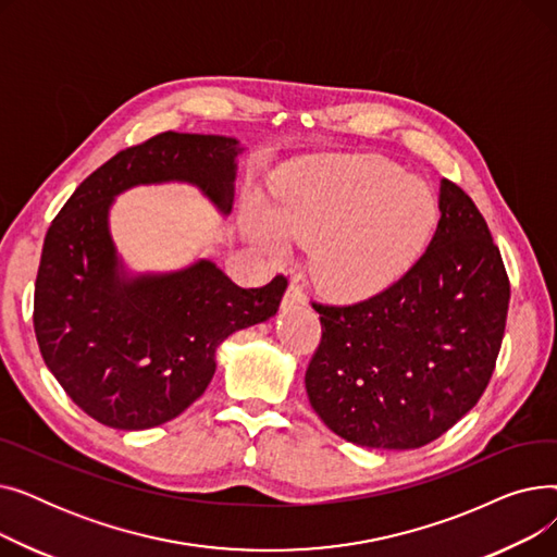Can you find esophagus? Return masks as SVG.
Segmentation results:
<instances>
[{"instance_id":"34e87169","label":"esophagus","mask_w":557,"mask_h":557,"mask_svg":"<svg viewBox=\"0 0 557 557\" xmlns=\"http://www.w3.org/2000/svg\"><path fill=\"white\" fill-rule=\"evenodd\" d=\"M305 282H302V277L300 275H294L288 280V288H286V294H284V305H305L307 302V298H305Z\"/></svg>"}]
</instances>
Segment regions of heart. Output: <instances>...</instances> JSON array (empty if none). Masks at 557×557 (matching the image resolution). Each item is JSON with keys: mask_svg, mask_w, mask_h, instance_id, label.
Listing matches in <instances>:
<instances>
[{"mask_svg": "<svg viewBox=\"0 0 557 557\" xmlns=\"http://www.w3.org/2000/svg\"><path fill=\"white\" fill-rule=\"evenodd\" d=\"M437 216V196L424 178L372 156L288 171L269 210L257 196L244 202V227L259 250L284 257L288 239L313 244L318 284L349 300L382 294L411 271Z\"/></svg>", "mask_w": 557, "mask_h": 557, "instance_id": "heart-1", "label": "heart"}]
</instances>
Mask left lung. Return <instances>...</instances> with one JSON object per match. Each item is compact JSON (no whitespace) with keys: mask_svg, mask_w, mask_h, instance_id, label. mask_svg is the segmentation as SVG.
<instances>
[{"mask_svg":"<svg viewBox=\"0 0 557 557\" xmlns=\"http://www.w3.org/2000/svg\"><path fill=\"white\" fill-rule=\"evenodd\" d=\"M441 221L397 284L352 307H323L305 386L318 418L370 449H418L481 399L502 349L510 282L485 219L441 181Z\"/></svg>","mask_w":557,"mask_h":557,"instance_id":"left-lung-1","label":"left lung"}]
</instances>
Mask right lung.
<instances>
[{
	"label": "right lung",
	"instance_id": "add662e5",
	"mask_svg": "<svg viewBox=\"0 0 557 557\" xmlns=\"http://www.w3.org/2000/svg\"><path fill=\"white\" fill-rule=\"evenodd\" d=\"M244 151L237 137L156 135L87 175L53 219L36 338L58 384L97 422L141 431L178 418L210 386L221 343L277 313L284 277L242 288L205 257L137 273L110 232L114 198L141 185H191L227 216Z\"/></svg>",
	"mask_w": 557,
	"mask_h": 557
}]
</instances>
